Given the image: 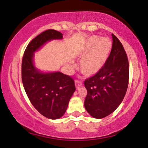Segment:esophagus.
<instances>
[{
  "label": "esophagus",
  "instance_id": "34e87169",
  "mask_svg": "<svg viewBox=\"0 0 148 148\" xmlns=\"http://www.w3.org/2000/svg\"><path fill=\"white\" fill-rule=\"evenodd\" d=\"M81 85H82V82L78 81V80H76L75 81V86L76 88H79Z\"/></svg>",
  "mask_w": 148,
  "mask_h": 148
}]
</instances>
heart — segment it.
I'll use <instances>...</instances> for the list:
<instances>
[{
  "instance_id": "1",
  "label": "heart",
  "mask_w": 148,
  "mask_h": 148,
  "mask_svg": "<svg viewBox=\"0 0 148 148\" xmlns=\"http://www.w3.org/2000/svg\"><path fill=\"white\" fill-rule=\"evenodd\" d=\"M112 48V42L108 38L92 36L85 40L80 58L79 69L85 75H95L106 63Z\"/></svg>"
}]
</instances>
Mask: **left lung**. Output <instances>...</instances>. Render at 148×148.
<instances>
[{"label":"left lung","mask_w":148,"mask_h":148,"mask_svg":"<svg viewBox=\"0 0 148 148\" xmlns=\"http://www.w3.org/2000/svg\"><path fill=\"white\" fill-rule=\"evenodd\" d=\"M111 52L100 72L84 82L88 94L84 106L95 119L113 112L125 97L129 82V63L123 46L113 34Z\"/></svg>","instance_id":"8db88e82"}]
</instances>
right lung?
Here are the masks:
<instances>
[{"label":"right lung","mask_w":148,"mask_h":148,"mask_svg":"<svg viewBox=\"0 0 148 148\" xmlns=\"http://www.w3.org/2000/svg\"><path fill=\"white\" fill-rule=\"evenodd\" d=\"M63 34L48 29L36 36L28 44L22 60V81L30 102L46 118L58 119L63 116L72 94L74 81L60 72L44 73L34 65V53L47 41L62 39Z\"/></svg>","instance_id":"right-lung-1"}]
</instances>
